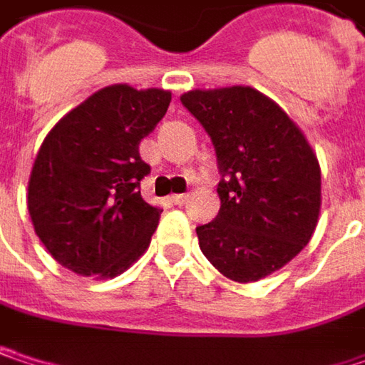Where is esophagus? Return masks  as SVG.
Instances as JSON below:
<instances>
[{
	"mask_svg": "<svg viewBox=\"0 0 365 365\" xmlns=\"http://www.w3.org/2000/svg\"><path fill=\"white\" fill-rule=\"evenodd\" d=\"M169 200L175 204V206H183V204L187 202V196H185V194H173Z\"/></svg>",
	"mask_w": 365,
	"mask_h": 365,
	"instance_id": "esophagus-1",
	"label": "esophagus"
}]
</instances>
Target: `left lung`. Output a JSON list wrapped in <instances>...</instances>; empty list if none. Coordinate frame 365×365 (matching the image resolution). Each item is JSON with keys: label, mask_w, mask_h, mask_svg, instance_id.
<instances>
[{"label": "left lung", "mask_w": 365, "mask_h": 365, "mask_svg": "<svg viewBox=\"0 0 365 365\" xmlns=\"http://www.w3.org/2000/svg\"><path fill=\"white\" fill-rule=\"evenodd\" d=\"M217 150L221 208L196 227L208 262L237 283L293 260L318 225L320 165L295 121L252 86L183 93Z\"/></svg>", "instance_id": "obj_1"}]
</instances>
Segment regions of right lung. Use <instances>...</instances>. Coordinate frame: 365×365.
I'll return each instance as SVG.
<instances>
[{"label": "right lung", "mask_w": 365, "mask_h": 365, "mask_svg": "<svg viewBox=\"0 0 365 365\" xmlns=\"http://www.w3.org/2000/svg\"><path fill=\"white\" fill-rule=\"evenodd\" d=\"M169 103L163 88L105 86L45 136L26 200L34 233L61 267L113 279L148 250L163 210L140 196L150 167L138 146Z\"/></svg>", "instance_id": "obj_1"}]
</instances>
